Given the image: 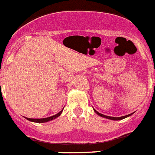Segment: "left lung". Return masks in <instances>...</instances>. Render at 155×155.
Here are the masks:
<instances>
[{
  "mask_svg": "<svg viewBox=\"0 0 155 155\" xmlns=\"http://www.w3.org/2000/svg\"><path fill=\"white\" fill-rule=\"evenodd\" d=\"M95 110V112H96V114H97L98 115L101 116V117H106V118H108V119H110V120H114V121H116V120H121V119H124L125 118V117H129V116L132 115V114H128V115H125V116H122V117H110V116H107V115H104V114H102L99 113L98 111H96V110Z\"/></svg>",
  "mask_w": 155,
  "mask_h": 155,
  "instance_id": "left-lung-1",
  "label": "left lung"
}]
</instances>
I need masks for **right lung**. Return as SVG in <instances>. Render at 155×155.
Listing matches in <instances>:
<instances>
[{"mask_svg": "<svg viewBox=\"0 0 155 155\" xmlns=\"http://www.w3.org/2000/svg\"><path fill=\"white\" fill-rule=\"evenodd\" d=\"M62 111L63 110H61L60 112H59L58 114H56L55 115H53L51 116V117H45V118H28V117H26L27 120H29V121H34V122H38V123H43V122H47V121H51V120H53V119L56 118L57 117H59L60 114H61Z\"/></svg>", "mask_w": 155, "mask_h": 155, "instance_id": "right-lung-1", "label": "right lung"}]
</instances>
